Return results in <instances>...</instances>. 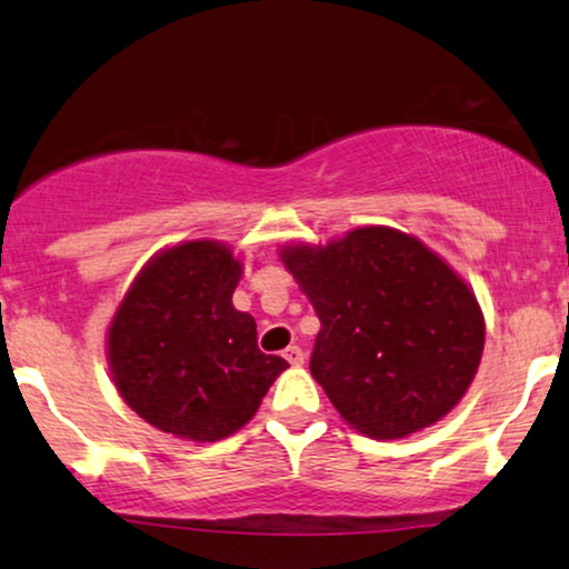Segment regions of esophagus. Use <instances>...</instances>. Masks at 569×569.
<instances>
[{
  "label": "esophagus",
  "instance_id": "1",
  "mask_svg": "<svg viewBox=\"0 0 569 569\" xmlns=\"http://www.w3.org/2000/svg\"><path fill=\"white\" fill-rule=\"evenodd\" d=\"M284 360L290 366H302V360H306V356H302V350L298 348V345H292V348L284 350Z\"/></svg>",
  "mask_w": 569,
  "mask_h": 569
}]
</instances>
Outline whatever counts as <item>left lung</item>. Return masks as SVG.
Masks as SVG:
<instances>
[{"label":"left lung","mask_w":569,"mask_h":569,"mask_svg":"<svg viewBox=\"0 0 569 569\" xmlns=\"http://www.w3.org/2000/svg\"><path fill=\"white\" fill-rule=\"evenodd\" d=\"M279 258L319 316L311 373L350 429L405 439L462 400L486 321L473 287L437 250L363 224L327 246L287 242Z\"/></svg>","instance_id":"left-lung-1"}]
</instances>
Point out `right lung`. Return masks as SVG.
Here are the masks:
<instances>
[{"mask_svg":"<svg viewBox=\"0 0 569 569\" xmlns=\"http://www.w3.org/2000/svg\"><path fill=\"white\" fill-rule=\"evenodd\" d=\"M240 256L196 238L153 253L107 327L117 392L153 429L213 445L261 408L287 360L263 356L256 321L232 306Z\"/></svg>","mask_w":569,"mask_h":569,"instance_id":"add662e5","label":"right lung"}]
</instances>
